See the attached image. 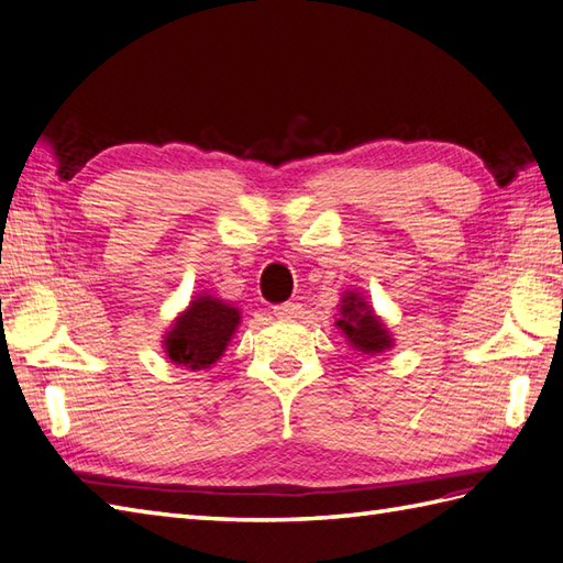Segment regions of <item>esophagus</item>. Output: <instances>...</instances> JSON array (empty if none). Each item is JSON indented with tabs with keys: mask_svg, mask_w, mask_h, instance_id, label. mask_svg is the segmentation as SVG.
<instances>
[{
	"mask_svg": "<svg viewBox=\"0 0 563 563\" xmlns=\"http://www.w3.org/2000/svg\"><path fill=\"white\" fill-rule=\"evenodd\" d=\"M273 314L278 319H295V317L302 314V307L297 302H283V305L273 307Z\"/></svg>",
	"mask_w": 563,
	"mask_h": 563,
	"instance_id": "esophagus-1",
	"label": "esophagus"
}]
</instances>
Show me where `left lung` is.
Listing matches in <instances>:
<instances>
[{
	"label": "left lung",
	"instance_id": "left-lung-1",
	"mask_svg": "<svg viewBox=\"0 0 563 563\" xmlns=\"http://www.w3.org/2000/svg\"><path fill=\"white\" fill-rule=\"evenodd\" d=\"M341 317L336 324L345 331V336L353 343V349L363 353H379L391 345V339L387 329L382 327V321L373 314V309L367 307L365 300L349 292L343 297Z\"/></svg>",
	"mask_w": 563,
	"mask_h": 563
}]
</instances>
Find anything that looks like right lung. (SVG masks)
<instances>
[{
  "instance_id": "obj_1",
  "label": "right lung",
  "mask_w": 563,
  "mask_h": 563,
  "mask_svg": "<svg viewBox=\"0 0 563 563\" xmlns=\"http://www.w3.org/2000/svg\"><path fill=\"white\" fill-rule=\"evenodd\" d=\"M239 324V309L214 297H198L166 333L164 349L172 363L206 369L224 353Z\"/></svg>"
}]
</instances>
